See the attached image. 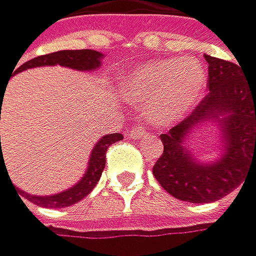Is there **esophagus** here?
Returning a JSON list of instances; mask_svg holds the SVG:
<instances>
[{"instance_id":"34e87169","label":"esophagus","mask_w":256,"mask_h":256,"mask_svg":"<svg viewBox=\"0 0 256 256\" xmlns=\"http://www.w3.org/2000/svg\"><path fill=\"white\" fill-rule=\"evenodd\" d=\"M130 138H133V139H140V138H148V133L146 131L144 126H134L133 130H131V133H130Z\"/></svg>"}]
</instances>
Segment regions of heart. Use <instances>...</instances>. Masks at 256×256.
<instances>
[{
	"label": "heart",
	"instance_id": "b5f03b06",
	"mask_svg": "<svg viewBox=\"0 0 256 256\" xmlns=\"http://www.w3.org/2000/svg\"><path fill=\"white\" fill-rule=\"evenodd\" d=\"M208 85L206 68L198 58H163L142 63L120 77L118 96L142 104L155 125H171L188 114Z\"/></svg>",
	"mask_w": 256,
	"mask_h": 256
}]
</instances>
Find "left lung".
<instances>
[{
    "label": "left lung",
    "mask_w": 256,
    "mask_h": 256,
    "mask_svg": "<svg viewBox=\"0 0 256 256\" xmlns=\"http://www.w3.org/2000/svg\"><path fill=\"white\" fill-rule=\"evenodd\" d=\"M209 63V93L179 125L162 134L163 155L154 176L174 198L188 202H214L244 182L256 164V84H250L231 62L204 55ZM208 122L219 128L220 156L201 162L188 147L194 129Z\"/></svg>",
    "instance_id": "1"
}]
</instances>
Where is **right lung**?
Here are the masks:
<instances>
[{
  "instance_id": "right-lung-1",
  "label": "right lung",
  "mask_w": 256,
  "mask_h": 256,
  "mask_svg": "<svg viewBox=\"0 0 256 256\" xmlns=\"http://www.w3.org/2000/svg\"><path fill=\"white\" fill-rule=\"evenodd\" d=\"M102 54L96 52V50H90V48H84V50H60V52H54L48 55H40L36 56L33 60H30L26 63L22 64L18 70H16V72H22L25 70H31V68H40V66H55L60 64L63 68H71V70H77V71H96L98 68H101V60H102ZM0 94L2 98V90L0 88ZM1 139V138H0ZM123 136L120 133L116 134H106L102 136L94 147L92 148L90 154V160H88V166H86L85 174L80 177V180L74 184L72 186H70L68 190L55 193V194H46V196H38V194H30L26 192L18 190L25 198L31 202L38 204V206L42 208H68L72 206V204L79 202L80 200H84L86 194H88L94 186H96L98 180L101 179V174L104 166H106V152L108 148L117 142V140H122ZM4 163L2 154L0 156V170ZM22 200V198H20Z\"/></svg>"
}]
</instances>
